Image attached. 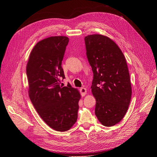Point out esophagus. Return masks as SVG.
Wrapping results in <instances>:
<instances>
[{
	"label": "esophagus",
	"mask_w": 157,
	"mask_h": 157,
	"mask_svg": "<svg viewBox=\"0 0 157 157\" xmlns=\"http://www.w3.org/2000/svg\"><path fill=\"white\" fill-rule=\"evenodd\" d=\"M80 92H81V95L82 96H85L86 94V92H87V91H86V89L85 88H80Z\"/></svg>",
	"instance_id": "34e87169"
}]
</instances>
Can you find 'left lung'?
Returning a JSON list of instances; mask_svg holds the SVG:
<instances>
[{
  "label": "left lung",
  "mask_w": 157,
  "mask_h": 157,
  "mask_svg": "<svg viewBox=\"0 0 157 157\" xmlns=\"http://www.w3.org/2000/svg\"><path fill=\"white\" fill-rule=\"evenodd\" d=\"M86 56L94 73L91 86L95 114L104 126L112 127L125 115L132 87L125 56L118 45L101 34L85 37Z\"/></svg>",
  "instance_id": "left-lung-1"
}]
</instances>
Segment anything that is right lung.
<instances>
[{"label": "right lung", "mask_w": 157, "mask_h": 157, "mask_svg": "<svg viewBox=\"0 0 157 157\" xmlns=\"http://www.w3.org/2000/svg\"><path fill=\"white\" fill-rule=\"evenodd\" d=\"M69 38L52 36L41 40L30 54L27 64L29 95L40 118L55 130H69L78 118V89L60 86L65 78L62 67Z\"/></svg>", "instance_id": "add662e5"}]
</instances>
